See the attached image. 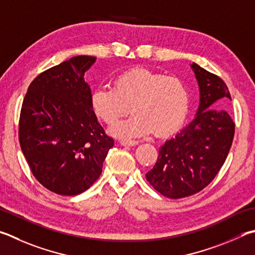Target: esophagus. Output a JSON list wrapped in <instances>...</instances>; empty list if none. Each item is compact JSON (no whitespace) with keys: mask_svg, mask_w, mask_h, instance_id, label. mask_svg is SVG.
Here are the masks:
<instances>
[{"mask_svg":"<svg viewBox=\"0 0 255 255\" xmlns=\"http://www.w3.org/2000/svg\"><path fill=\"white\" fill-rule=\"evenodd\" d=\"M120 143H122L123 146H136V145H138V141L130 140V139H122L120 140Z\"/></svg>","mask_w":255,"mask_h":255,"instance_id":"34e87169","label":"esophagus"}]
</instances>
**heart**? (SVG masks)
<instances>
[{
    "label": "heart",
    "instance_id": "obj_1",
    "mask_svg": "<svg viewBox=\"0 0 255 255\" xmlns=\"http://www.w3.org/2000/svg\"><path fill=\"white\" fill-rule=\"evenodd\" d=\"M135 114L110 128L120 138L168 135L182 126L191 106V92L178 77L135 68L120 73L114 87L96 88L90 96L92 112L101 122L114 124L129 106Z\"/></svg>",
    "mask_w": 255,
    "mask_h": 255
}]
</instances>
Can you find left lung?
I'll use <instances>...</instances> for the list:
<instances>
[{
    "mask_svg": "<svg viewBox=\"0 0 255 255\" xmlns=\"http://www.w3.org/2000/svg\"><path fill=\"white\" fill-rule=\"evenodd\" d=\"M191 67L200 87L196 117L165 141L155 166L146 174L157 192L175 200L201 192L214 179L229 155L235 130L232 118L222 108L231 100L225 82L196 63Z\"/></svg>",
    "mask_w": 255,
    "mask_h": 255,
    "instance_id": "1",
    "label": "left lung"
}]
</instances>
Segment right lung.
<instances>
[{"instance_id":"right-lung-1","label":"right lung","mask_w":255,"mask_h":255,"mask_svg":"<svg viewBox=\"0 0 255 255\" xmlns=\"http://www.w3.org/2000/svg\"><path fill=\"white\" fill-rule=\"evenodd\" d=\"M95 57L78 55L48 69L27 88L18 122V140L34 177L49 191L73 196L103 172L114 139L90 106L85 73Z\"/></svg>"}]
</instances>
